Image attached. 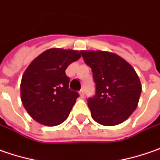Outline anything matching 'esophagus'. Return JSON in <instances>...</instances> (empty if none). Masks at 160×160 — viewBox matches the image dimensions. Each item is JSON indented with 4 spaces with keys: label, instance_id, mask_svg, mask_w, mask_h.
Masks as SVG:
<instances>
[{
    "label": "esophagus",
    "instance_id": "34e87169",
    "mask_svg": "<svg viewBox=\"0 0 160 160\" xmlns=\"http://www.w3.org/2000/svg\"><path fill=\"white\" fill-rule=\"evenodd\" d=\"M80 98H83L84 97V90L83 89H80Z\"/></svg>",
    "mask_w": 160,
    "mask_h": 160
}]
</instances>
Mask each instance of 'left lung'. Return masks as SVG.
<instances>
[{
    "label": "left lung",
    "mask_w": 160,
    "mask_h": 160,
    "mask_svg": "<svg viewBox=\"0 0 160 160\" xmlns=\"http://www.w3.org/2000/svg\"><path fill=\"white\" fill-rule=\"evenodd\" d=\"M91 68L96 93L88 98L95 121L105 126L124 122L138 106L142 85L134 69L119 55L105 51H80Z\"/></svg>",
    "instance_id": "8db88e82"
}]
</instances>
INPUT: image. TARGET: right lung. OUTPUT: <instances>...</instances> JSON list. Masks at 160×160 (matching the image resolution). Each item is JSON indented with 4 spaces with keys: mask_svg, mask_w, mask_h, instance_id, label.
I'll use <instances>...</instances> for the list:
<instances>
[{
    "mask_svg": "<svg viewBox=\"0 0 160 160\" xmlns=\"http://www.w3.org/2000/svg\"><path fill=\"white\" fill-rule=\"evenodd\" d=\"M80 58L74 50L51 48L32 62L22 76L20 94L25 109L34 120L46 126H55L68 118L79 98L69 88L65 70Z\"/></svg>",
    "mask_w": 160,
    "mask_h": 160,
    "instance_id": "1",
    "label": "right lung"
}]
</instances>
